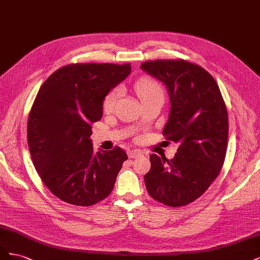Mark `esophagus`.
<instances>
[{
  "instance_id": "esophagus-1",
  "label": "esophagus",
  "mask_w": 260,
  "mask_h": 260,
  "mask_svg": "<svg viewBox=\"0 0 260 260\" xmlns=\"http://www.w3.org/2000/svg\"><path fill=\"white\" fill-rule=\"evenodd\" d=\"M141 154H142V153H141L140 151H137V149H135V151L131 149V151L128 152V156L130 157V158H137V157L141 156Z\"/></svg>"
}]
</instances>
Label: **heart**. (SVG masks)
<instances>
[{
    "mask_svg": "<svg viewBox=\"0 0 260 260\" xmlns=\"http://www.w3.org/2000/svg\"><path fill=\"white\" fill-rule=\"evenodd\" d=\"M133 89H135L137 95L139 96L140 101L144 103V102L151 100L155 96H164V90L161 84L157 81L155 78L143 76L139 78V79L133 84ZM121 94V89L119 86L112 89L109 91L103 101V109L105 113L112 112L117 101L119 100Z\"/></svg>",
    "mask_w": 260,
    "mask_h": 260,
    "instance_id": "obj_1",
    "label": "heart"
}]
</instances>
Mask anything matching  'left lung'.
<instances>
[{"label":"left lung","mask_w":260,"mask_h":260,"mask_svg":"<svg viewBox=\"0 0 260 260\" xmlns=\"http://www.w3.org/2000/svg\"><path fill=\"white\" fill-rule=\"evenodd\" d=\"M141 68L166 84L171 111L162 136L179 144L172 159L151 155L145 185L157 202L182 207L205 193L223 166L226 106L214 77L192 61L155 59Z\"/></svg>","instance_id":"1"}]
</instances>
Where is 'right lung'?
I'll return each mask as SVG.
<instances>
[{
  "instance_id": "1",
  "label": "right lung",
  "mask_w": 260,
  "mask_h": 260,
  "mask_svg": "<svg viewBox=\"0 0 260 260\" xmlns=\"http://www.w3.org/2000/svg\"><path fill=\"white\" fill-rule=\"evenodd\" d=\"M130 72V62H77L57 69L39 90L28 146L42 182L62 202L92 206L112 193L128 156L119 146L94 154L91 123L102 118L106 94Z\"/></svg>"
}]
</instances>
